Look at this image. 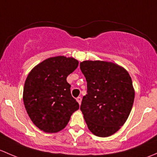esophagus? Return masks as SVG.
Instances as JSON below:
<instances>
[{
  "instance_id": "obj_1",
  "label": "esophagus",
  "mask_w": 157,
  "mask_h": 157,
  "mask_svg": "<svg viewBox=\"0 0 157 157\" xmlns=\"http://www.w3.org/2000/svg\"><path fill=\"white\" fill-rule=\"evenodd\" d=\"M77 101H78V103H79V105L81 104V103H82V98L81 97H78V98H77Z\"/></svg>"
}]
</instances>
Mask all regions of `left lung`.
I'll list each match as a JSON object with an SVG mask.
<instances>
[{
  "label": "left lung",
  "instance_id": "8db88e82",
  "mask_svg": "<svg viewBox=\"0 0 157 157\" xmlns=\"http://www.w3.org/2000/svg\"><path fill=\"white\" fill-rule=\"evenodd\" d=\"M80 69L87 81V94L80 109L88 129L98 137L113 135L126 122L135 99L128 72L118 64L85 60Z\"/></svg>",
  "mask_w": 157,
  "mask_h": 157
}]
</instances>
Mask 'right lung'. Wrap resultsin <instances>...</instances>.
<instances>
[{"label": "right lung", "instance_id": "right-lung-1", "mask_svg": "<svg viewBox=\"0 0 157 157\" xmlns=\"http://www.w3.org/2000/svg\"><path fill=\"white\" fill-rule=\"evenodd\" d=\"M78 65V61L74 58L57 56L42 61L29 73L23 102L31 120L40 130L48 133L59 132L78 109L67 81Z\"/></svg>", "mask_w": 157, "mask_h": 157}]
</instances>
